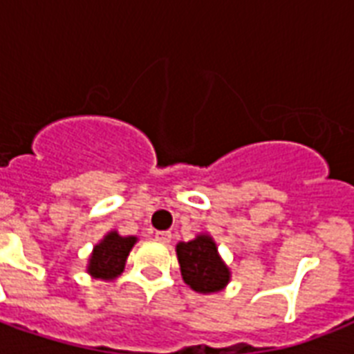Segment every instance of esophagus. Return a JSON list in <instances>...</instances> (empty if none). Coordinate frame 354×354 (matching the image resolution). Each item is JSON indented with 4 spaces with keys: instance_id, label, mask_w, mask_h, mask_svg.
<instances>
[{
    "instance_id": "34e87169",
    "label": "esophagus",
    "mask_w": 354,
    "mask_h": 354,
    "mask_svg": "<svg viewBox=\"0 0 354 354\" xmlns=\"http://www.w3.org/2000/svg\"><path fill=\"white\" fill-rule=\"evenodd\" d=\"M171 232H158L156 233V239L160 242H163V244H167V242H171Z\"/></svg>"
}]
</instances>
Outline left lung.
Segmentation results:
<instances>
[{
    "label": "left lung",
    "instance_id": "1",
    "mask_svg": "<svg viewBox=\"0 0 354 354\" xmlns=\"http://www.w3.org/2000/svg\"><path fill=\"white\" fill-rule=\"evenodd\" d=\"M178 263L183 281L194 292L213 294L230 283L232 272L222 261L215 241L209 235H198L189 242H178Z\"/></svg>",
    "mask_w": 354,
    "mask_h": 354
}]
</instances>
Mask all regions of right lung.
I'll list each match as a JSON object with an SVG mask.
<instances>
[{
	"label": "right lung",
	"mask_w": 354,
	"mask_h": 354,
	"mask_svg": "<svg viewBox=\"0 0 354 354\" xmlns=\"http://www.w3.org/2000/svg\"><path fill=\"white\" fill-rule=\"evenodd\" d=\"M136 236H121L118 232H110L104 235L99 244H95L88 263V274L97 279H115L122 274L124 263L132 246L136 244Z\"/></svg>",
	"instance_id": "add662e5"
}]
</instances>
